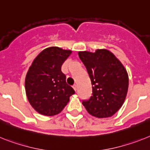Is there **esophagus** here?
Here are the masks:
<instances>
[{
    "label": "esophagus",
    "instance_id": "1",
    "mask_svg": "<svg viewBox=\"0 0 150 150\" xmlns=\"http://www.w3.org/2000/svg\"><path fill=\"white\" fill-rule=\"evenodd\" d=\"M72 88H74V90H75V91H77V89H78V86H77L76 84H74V85L72 86Z\"/></svg>",
    "mask_w": 150,
    "mask_h": 150
}]
</instances>
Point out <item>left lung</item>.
Here are the masks:
<instances>
[{
    "mask_svg": "<svg viewBox=\"0 0 150 150\" xmlns=\"http://www.w3.org/2000/svg\"><path fill=\"white\" fill-rule=\"evenodd\" d=\"M79 56L92 84L91 97L82 100V104L93 116H112L122 107L127 96V71L114 54L105 49L95 53L81 51Z\"/></svg>",
    "mask_w": 150,
    "mask_h": 150,
    "instance_id": "8db88e82",
    "label": "left lung"
}]
</instances>
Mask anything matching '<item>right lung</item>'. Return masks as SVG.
I'll return each instance as SVG.
<instances>
[{
	"instance_id": "right-lung-1",
	"label": "right lung",
	"mask_w": 150,
	"mask_h": 150,
	"mask_svg": "<svg viewBox=\"0 0 150 150\" xmlns=\"http://www.w3.org/2000/svg\"><path fill=\"white\" fill-rule=\"evenodd\" d=\"M71 51L57 47L46 48L39 53L25 77V92L30 104L47 116L59 114L75 91L66 83L61 67Z\"/></svg>"
}]
</instances>
